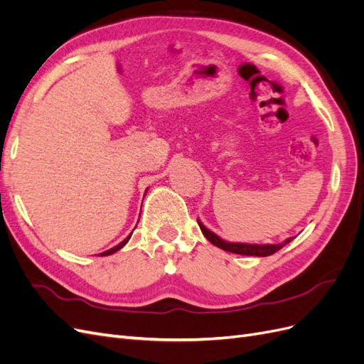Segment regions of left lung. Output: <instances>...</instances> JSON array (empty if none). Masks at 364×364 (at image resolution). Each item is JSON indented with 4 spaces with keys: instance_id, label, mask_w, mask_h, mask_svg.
Here are the masks:
<instances>
[{
    "instance_id": "obj_1",
    "label": "left lung",
    "mask_w": 364,
    "mask_h": 364,
    "mask_svg": "<svg viewBox=\"0 0 364 364\" xmlns=\"http://www.w3.org/2000/svg\"><path fill=\"white\" fill-rule=\"evenodd\" d=\"M199 223L203 235L208 238L209 243H213L214 246L223 249L226 252H232V253H238V255H249V257H269L273 255L274 252H278L279 249H282L285 245L290 243V241L294 238H287L281 245H246V243H228V241L222 240L218 235H215L211 230L206 229L200 220H197Z\"/></svg>"
}]
</instances>
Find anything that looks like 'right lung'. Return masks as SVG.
<instances>
[{"instance_id":"add662e5","label":"right lung","mask_w":364,"mask_h":364,"mask_svg":"<svg viewBox=\"0 0 364 364\" xmlns=\"http://www.w3.org/2000/svg\"><path fill=\"white\" fill-rule=\"evenodd\" d=\"M132 235V234H130ZM130 235L126 238V240H123V241H121V243L119 245H117L115 247H112V249H109V250H106V252H103L102 253V257H106V255H111V253H115L117 250H119L121 247H123L126 243H127V241H129V238H130Z\"/></svg>"}]
</instances>
